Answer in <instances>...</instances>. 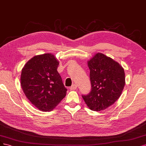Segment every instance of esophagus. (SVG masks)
<instances>
[{
  "mask_svg": "<svg viewBox=\"0 0 146 146\" xmlns=\"http://www.w3.org/2000/svg\"><path fill=\"white\" fill-rule=\"evenodd\" d=\"M77 88V85H76V84H73V85L70 87V89L71 90H76V89Z\"/></svg>",
  "mask_w": 146,
  "mask_h": 146,
  "instance_id": "34e87169",
  "label": "esophagus"
}]
</instances>
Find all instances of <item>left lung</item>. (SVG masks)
Returning a JSON list of instances; mask_svg holds the SVG:
<instances>
[{
	"label": "left lung",
	"mask_w": 146,
	"mask_h": 146,
	"mask_svg": "<svg viewBox=\"0 0 146 146\" xmlns=\"http://www.w3.org/2000/svg\"><path fill=\"white\" fill-rule=\"evenodd\" d=\"M91 91L82 95L89 109L101 111L118 100L125 86V73L121 65L102 53L88 62Z\"/></svg>",
	"instance_id": "obj_1"
}]
</instances>
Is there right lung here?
<instances>
[{
	"label": "right lung",
	"instance_id": "1",
	"mask_svg": "<svg viewBox=\"0 0 146 146\" xmlns=\"http://www.w3.org/2000/svg\"><path fill=\"white\" fill-rule=\"evenodd\" d=\"M58 65L54 55L46 53L31 58L22 70V90L39 110H52L66 96L67 89L57 71Z\"/></svg>",
	"mask_w": 146,
	"mask_h": 146
}]
</instances>
